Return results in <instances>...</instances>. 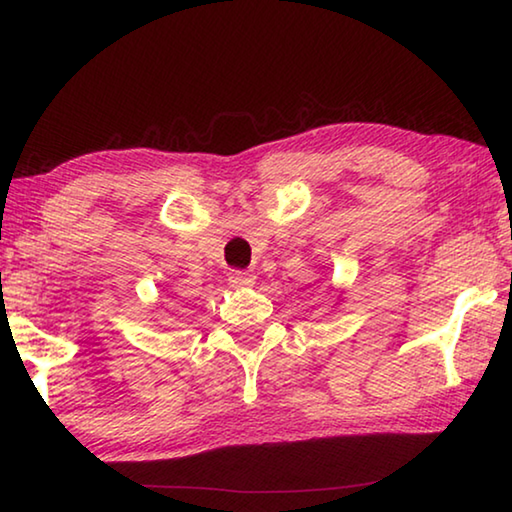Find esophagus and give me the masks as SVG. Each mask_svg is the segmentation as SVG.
<instances>
[{
    "label": "esophagus",
    "mask_w": 512,
    "mask_h": 512,
    "mask_svg": "<svg viewBox=\"0 0 512 512\" xmlns=\"http://www.w3.org/2000/svg\"><path fill=\"white\" fill-rule=\"evenodd\" d=\"M230 285L234 289H246L255 285V273L250 271H232L230 273Z\"/></svg>",
    "instance_id": "1"
}]
</instances>
